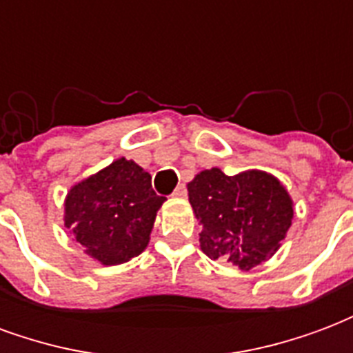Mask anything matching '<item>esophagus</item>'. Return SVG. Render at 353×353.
<instances>
[{
  "instance_id": "esophagus-1",
  "label": "esophagus",
  "mask_w": 353,
  "mask_h": 353,
  "mask_svg": "<svg viewBox=\"0 0 353 353\" xmlns=\"http://www.w3.org/2000/svg\"><path fill=\"white\" fill-rule=\"evenodd\" d=\"M174 196H177V199H183V196H187V187H185V185H179L176 191H174Z\"/></svg>"
}]
</instances>
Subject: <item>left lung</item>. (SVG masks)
Masks as SVG:
<instances>
[{
    "label": "left lung",
    "instance_id": "obj_1",
    "mask_svg": "<svg viewBox=\"0 0 353 353\" xmlns=\"http://www.w3.org/2000/svg\"><path fill=\"white\" fill-rule=\"evenodd\" d=\"M202 225L200 248L210 259H227L250 270L270 257L293 219V202L280 181L265 172L227 176L204 170L187 185Z\"/></svg>",
    "mask_w": 353,
    "mask_h": 353
}]
</instances>
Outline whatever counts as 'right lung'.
<instances>
[{
    "label": "right lung",
    "instance_id": "add662e5",
    "mask_svg": "<svg viewBox=\"0 0 353 353\" xmlns=\"http://www.w3.org/2000/svg\"><path fill=\"white\" fill-rule=\"evenodd\" d=\"M164 196L136 162L119 159L73 187L65 227L101 265H121L145 250Z\"/></svg>",
    "mask_w": 353,
    "mask_h": 353
}]
</instances>
